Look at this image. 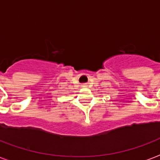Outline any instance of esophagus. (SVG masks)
Masks as SVG:
<instances>
[{
  "mask_svg": "<svg viewBox=\"0 0 160 160\" xmlns=\"http://www.w3.org/2000/svg\"><path fill=\"white\" fill-rule=\"evenodd\" d=\"M87 85H86V84H84V85H82V87H86Z\"/></svg>",
  "mask_w": 160,
  "mask_h": 160,
  "instance_id": "esophagus-1",
  "label": "esophagus"
}]
</instances>
